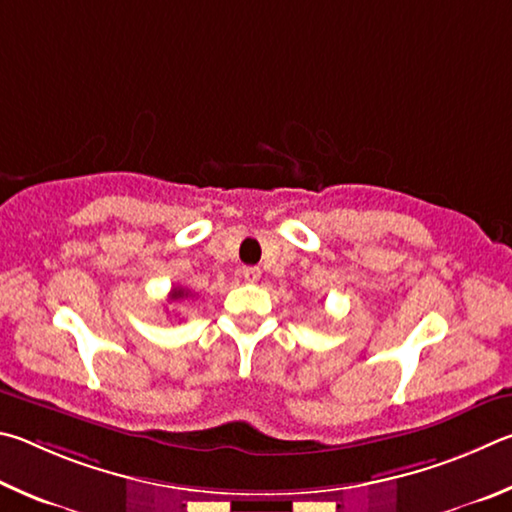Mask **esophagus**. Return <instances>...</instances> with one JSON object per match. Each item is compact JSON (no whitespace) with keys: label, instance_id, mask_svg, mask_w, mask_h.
Returning a JSON list of instances; mask_svg holds the SVG:
<instances>
[{"label":"esophagus","instance_id":"obj_1","mask_svg":"<svg viewBox=\"0 0 512 512\" xmlns=\"http://www.w3.org/2000/svg\"><path fill=\"white\" fill-rule=\"evenodd\" d=\"M242 279L247 283H256L261 279V270H258V267H245V270H242Z\"/></svg>","mask_w":512,"mask_h":512}]
</instances>
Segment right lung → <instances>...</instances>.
<instances>
[{"mask_svg": "<svg viewBox=\"0 0 512 512\" xmlns=\"http://www.w3.org/2000/svg\"><path fill=\"white\" fill-rule=\"evenodd\" d=\"M188 297H193V294H191V290H186V288H173L168 294L170 301H182V299H188Z\"/></svg>", "mask_w": 512, "mask_h": 512, "instance_id": "1", "label": "right lung"}]
</instances>
